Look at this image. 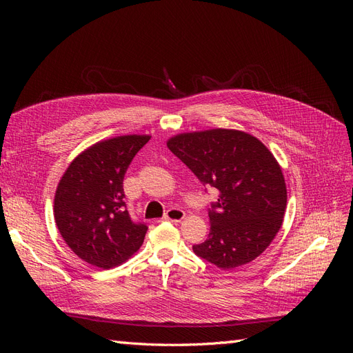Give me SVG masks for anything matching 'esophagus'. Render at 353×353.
I'll return each mask as SVG.
<instances>
[{
  "mask_svg": "<svg viewBox=\"0 0 353 353\" xmlns=\"http://www.w3.org/2000/svg\"><path fill=\"white\" fill-rule=\"evenodd\" d=\"M185 218V212L181 209H169L165 213V221H170V222H181Z\"/></svg>",
  "mask_w": 353,
  "mask_h": 353,
  "instance_id": "esophagus-1",
  "label": "esophagus"
}]
</instances>
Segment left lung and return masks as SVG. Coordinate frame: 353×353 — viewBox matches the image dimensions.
I'll return each mask as SVG.
<instances>
[{
    "mask_svg": "<svg viewBox=\"0 0 353 353\" xmlns=\"http://www.w3.org/2000/svg\"><path fill=\"white\" fill-rule=\"evenodd\" d=\"M168 148L203 185L218 190L209 209V237L193 245L194 253L221 270L258 258L280 231L287 205L274 154L256 137L221 128L175 135Z\"/></svg>",
    "mask_w": 353,
    "mask_h": 353,
    "instance_id": "1",
    "label": "left lung"
}]
</instances>
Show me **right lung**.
<instances>
[{
    "mask_svg": "<svg viewBox=\"0 0 353 353\" xmlns=\"http://www.w3.org/2000/svg\"><path fill=\"white\" fill-rule=\"evenodd\" d=\"M150 135H122L95 143L63 174L54 197V219L74 254L103 270L141 248L147 225L126 210L123 176Z\"/></svg>",
    "mask_w": 353,
    "mask_h": 353,
    "instance_id": "add662e5",
    "label": "right lung"
}]
</instances>
